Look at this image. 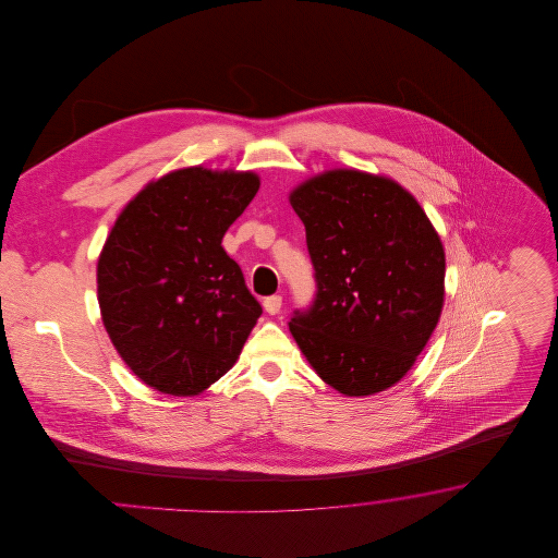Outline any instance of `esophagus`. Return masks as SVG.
<instances>
[{
  "instance_id": "esophagus-1",
  "label": "esophagus",
  "mask_w": 558,
  "mask_h": 558,
  "mask_svg": "<svg viewBox=\"0 0 558 558\" xmlns=\"http://www.w3.org/2000/svg\"><path fill=\"white\" fill-rule=\"evenodd\" d=\"M264 307H266V312L269 316H276V314L280 312V307H282V296H280V294L266 296V299H264Z\"/></svg>"
}]
</instances>
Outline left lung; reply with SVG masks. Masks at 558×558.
Wrapping results in <instances>:
<instances>
[{
	"mask_svg": "<svg viewBox=\"0 0 558 558\" xmlns=\"http://www.w3.org/2000/svg\"><path fill=\"white\" fill-rule=\"evenodd\" d=\"M316 296L289 328L319 378L349 398L389 389L425 349L444 307V244L389 178L335 169L291 192Z\"/></svg>",
	"mask_w": 558,
	"mask_h": 558,
	"instance_id": "8db88e82",
	"label": "left lung"
}]
</instances>
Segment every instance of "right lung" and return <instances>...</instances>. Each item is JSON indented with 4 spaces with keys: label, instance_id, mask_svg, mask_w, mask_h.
Masks as SVG:
<instances>
[{
    "label": "right lung",
    "instance_id": "obj_1",
    "mask_svg": "<svg viewBox=\"0 0 558 558\" xmlns=\"http://www.w3.org/2000/svg\"><path fill=\"white\" fill-rule=\"evenodd\" d=\"M259 190L251 171L178 169L119 215L98 259L108 337L146 385L196 396L239 360L262 316L221 240Z\"/></svg>",
    "mask_w": 558,
    "mask_h": 558
}]
</instances>
